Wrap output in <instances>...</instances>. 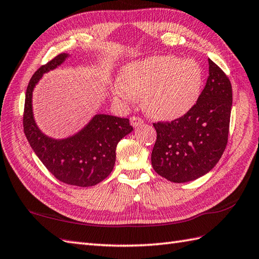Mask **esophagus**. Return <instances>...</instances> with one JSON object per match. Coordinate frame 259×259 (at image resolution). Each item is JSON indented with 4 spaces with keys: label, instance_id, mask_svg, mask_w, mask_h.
Returning a JSON list of instances; mask_svg holds the SVG:
<instances>
[{
    "label": "esophagus",
    "instance_id": "34e87169",
    "mask_svg": "<svg viewBox=\"0 0 259 259\" xmlns=\"http://www.w3.org/2000/svg\"><path fill=\"white\" fill-rule=\"evenodd\" d=\"M130 123L134 128L136 127H139V125H141L143 123V119H141L140 117H137V116H134L130 118Z\"/></svg>",
    "mask_w": 259,
    "mask_h": 259
}]
</instances>
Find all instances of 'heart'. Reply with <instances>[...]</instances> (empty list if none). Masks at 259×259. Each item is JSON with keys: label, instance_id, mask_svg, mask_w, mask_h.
<instances>
[{"label": "heart", "instance_id": "heart-1", "mask_svg": "<svg viewBox=\"0 0 259 259\" xmlns=\"http://www.w3.org/2000/svg\"><path fill=\"white\" fill-rule=\"evenodd\" d=\"M115 95L123 100L143 96L146 110L157 118L176 119L194 106L201 94L203 71L194 59L155 56L122 69Z\"/></svg>", "mask_w": 259, "mask_h": 259}]
</instances>
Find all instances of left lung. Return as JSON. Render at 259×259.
Masks as SVG:
<instances>
[{"instance_id":"8db88e82","label":"left lung","mask_w":259,"mask_h":259,"mask_svg":"<svg viewBox=\"0 0 259 259\" xmlns=\"http://www.w3.org/2000/svg\"><path fill=\"white\" fill-rule=\"evenodd\" d=\"M208 78L196 104L171 122H155L157 141L151 154L154 171L174 183L190 182L208 173L227 144L232 85L208 59Z\"/></svg>"}]
</instances>
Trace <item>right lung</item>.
<instances>
[{
    "instance_id": "obj_1",
    "label": "right lung",
    "mask_w": 259,
    "mask_h": 259,
    "mask_svg": "<svg viewBox=\"0 0 259 259\" xmlns=\"http://www.w3.org/2000/svg\"><path fill=\"white\" fill-rule=\"evenodd\" d=\"M68 56L59 54L32 76L26 89L23 127L34 152L54 177L66 184L86 188L104 181L111 173L117 144L134 128L127 118L99 113L65 139H53L39 130L33 115V90L43 74L58 67Z\"/></svg>"
}]
</instances>
